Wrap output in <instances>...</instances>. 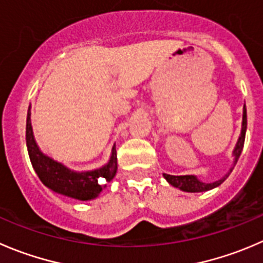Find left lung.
<instances>
[{
	"label": "left lung",
	"mask_w": 263,
	"mask_h": 263,
	"mask_svg": "<svg viewBox=\"0 0 263 263\" xmlns=\"http://www.w3.org/2000/svg\"><path fill=\"white\" fill-rule=\"evenodd\" d=\"M246 132H247V108L246 104L243 106V121H241V131L240 135H239V139L236 141L235 147L233 150V157H234V163L233 167L229 170V172L223 176L222 178L217 181H213V182H203L198 178V176L195 175H182V176H173V175H168V173H163V177L167 180V182L170 185L175 186V187L180 189V190L186 191V193H203V191H208L212 190V189L217 187L220 186L226 178L229 177V175L233 171L234 165L236 164L238 162L239 157L241 154V150H243L244 146V140H246Z\"/></svg>",
	"instance_id": "8db88e82"
}]
</instances>
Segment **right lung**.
<instances>
[{"instance_id":"right-lung-1","label":"right lung","mask_w":263,"mask_h":263,"mask_svg":"<svg viewBox=\"0 0 263 263\" xmlns=\"http://www.w3.org/2000/svg\"><path fill=\"white\" fill-rule=\"evenodd\" d=\"M27 149L30 163L43 185L53 193L68 196L76 200H92L100 195L101 191L113 180L117 172L116 144L111 149L110 158L103 167L91 171H74L63 163L46 155L37 145L33 135L30 122V106L27 114Z\"/></svg>"}]
</instances>
